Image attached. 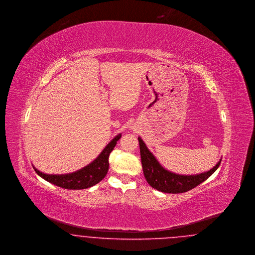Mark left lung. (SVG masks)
Wrapping results in <instances>:
<instances>
[{
  "mask_svg": "<svg viewBox=\"0 0 255 255\" xmlns=\"http://www.w3.org/2000/svg\"><path fill=\"white\" fill-rule=\"evenodd\" d=\"M139 142L141 165L144 177L150 186L160 192L167 194H181L194 189L217 170L221 165L222 159L208 171L195 175H180L166 170L156 160L150 152L140 136L137 137Z\"/></svg>",
  "mask_w": 255,
  "mask_h": 255,
  "instance_id": "left-lung-1",
  "label": "left lung"
}]
</instances>
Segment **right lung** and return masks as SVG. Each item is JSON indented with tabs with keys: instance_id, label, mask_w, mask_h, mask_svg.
Wrapping results in <instances>:
<instances>
[{
	"instance_id": "obj_1",
	"label": "right lung",
	"mask_w": 255,
	"mask_h": 255,
	"mask_svg": "<svg viewBox=\"0 0 255 255\" xmlns=\"http://www.w3.org/2000/svg\"><path fill=\"white\" fill-rule=\"evenodd\" d=\"M120 137L121 134L115 136L93 162L72 173L60 175L46 174L32 166L40 177L58 187L67 190L88 189L99 183L107 175L109 170V156Z\"/></svg>"
}]
</instances>
